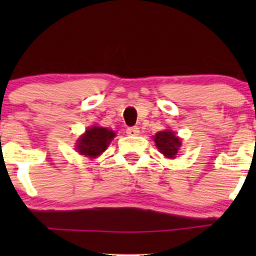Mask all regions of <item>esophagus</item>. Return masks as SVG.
I'll use <instances>...</instances> for the list:
<instances>
[{
  "instance_id": "esophagus-1",
  "label": "esophagus",
  "mask_w": 256,
  "mask_h": 256,
  "mask_svg": "<svg viewBox=\"0 0 256 256\" xmlns=\"http://www.w3.org/2000/svg\"><path fill=\"white\" fill-rule=\"evenodd\" d=\"M126 134H128V136H138V135H140V128H138V126L128 128V130H126Z\"/></svg>"
}]
</instances>
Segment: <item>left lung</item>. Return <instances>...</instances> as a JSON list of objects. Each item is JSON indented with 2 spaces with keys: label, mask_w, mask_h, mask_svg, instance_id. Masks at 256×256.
I'll return each mask as SVG.
<instances>
[{
  "label": "left lung",
  "mask_w": 256,
  "mask_h": 256,
  "mask_svg": "<svg viewBox=\"0 0 256 256\" xmlns=\"http://www.w3.org/2000/svg\"><path fill=\"white\" fill-rule=\"evenodd\" d=\"M154 141L156 144V147L164 156L167 158H174L177 157L180 147L182 146L180 138L176 136V134L171 130L160 131L154 136Z\"/></svg>",
  "instance_id": "obj_1"
}]
</instances>
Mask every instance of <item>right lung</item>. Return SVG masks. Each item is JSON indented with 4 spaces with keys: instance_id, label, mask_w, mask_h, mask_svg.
Instances as JSON below:
<instances>
[{
    "instance_id": "right-lung-1",
    "label": "right lung",
    "mask_w": 256,
    "mask_h": 256,
    "mask_svg": "<svg viewBox=\"0 0 256 256\" xmlns=\"http://www.w3.org/2000/svg\"><path fill=\"white\" fill-rule=\"evenodd\" d=\"M115 136V132L109 128L92 126L88 128L85 134L78 138L76 150L80 154H84L89 158H96L108 148Z\"/></svg>"
}]
</instances>
